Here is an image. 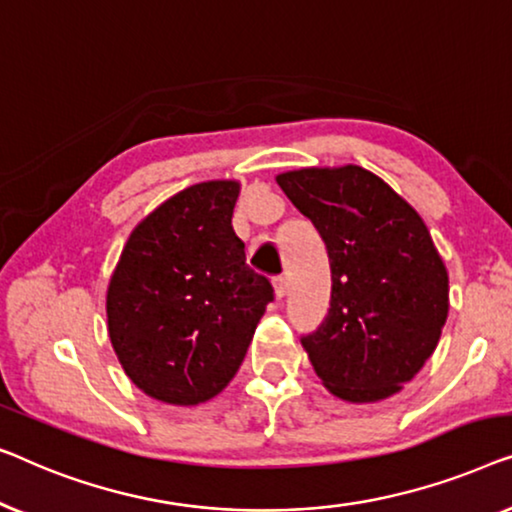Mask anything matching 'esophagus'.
<instances>
[{"mask_svg":"<svg viewBox=\"0 0 512 512\" xmlns=\"http://www.w3.org/2000/svg\"><path fill=\"white\" fill-rule=\"evenodd\" d=\"M273 292H276L278 299L285 297V294H287V278L285 276L273 278Z\"/></svg>","mask_w":512,"mask_h":512,"instance_id":"obj_1","label":"esophagus"}]
</instances>
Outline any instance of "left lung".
Instances as JSON below:
<instances>
[{"label": "left lung", "instance_id": "8db88e82", "mask_svg": "<svg viewBox=\"0 0 512 512\" xmlns=\"http://www.w3.org/2000/svg\"><path fill=\"white\" fill-rule=\"evenodd\" d=\"M276 181L329 253V313L301 338L315 373L343 401L392 397L431 357L448 320V271L427 225L355 164L285 171Z\"/></svg>", "mask_w": 512, "mask_h": 512}]
</instances>
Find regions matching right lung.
I'll use <instances>...</instances> for the list:
<instances>
[{"instance_id": "obj_1", "label": "right lung", "mask_w": 512, "mask_h": 512, "mask_svg": "<svg viewBox=\"0 0 512 512\" xmlns=\"http://www.w3.org/2000/svg\"><path fill=\"white\" fill-rule=\"evenodd\" d=\"M239 190L206 181L174 194L134 227L111 276L113 350L157 401L197 406L225 390L273 301L234 234Z\"/></svg>"}]
</instances>
